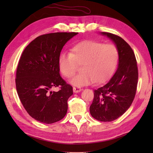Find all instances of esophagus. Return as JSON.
<instances>
[{
	"mask_svg": "<svg viewBox=\"0 0 153 153\" xmlns=\"http://www.w3.org/2000/svg\"><path fill=\"white\" fill-rule=\"evenodd\" d=\"M82 90V89L79 88V87H73V91L74 93H79Z\"/></svg>",
	"mask_w": 153,
	"mask_h": 153,
	"instance_id": "34e87169",
	"label": "esophagus"
}]
</instances>
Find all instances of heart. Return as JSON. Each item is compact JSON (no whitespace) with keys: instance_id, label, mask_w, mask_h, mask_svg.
Returning <instances> with one entry per match:
<instances>
[{"instance_id":"1","label":"heart","mask_w":153,"mask_h":153,"mask_svg":"<svg viewBox=\"0 0 153 153\" xmlns=\"http://www.w3.org/2000/svg\"><path fill=\"white\" fill-rule=\"evenodd\" d=\"M118 59V51L114 45L87 41L75 45L70 54H61L58 68L63 76L70 78L76 73L77 65H82V72L70 81L72 85L81 87L108 80L114 73Z\"/></svg>"}]
</instances>
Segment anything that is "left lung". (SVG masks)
I'll list each match as a JSON object with an SVG mask.
<instances>
[{"label":"left lung","mask_w":153,"mask_h":153,"mask_svg":"<svg viewBox=\"0 0 153 153\" xmlns=\"http://www.w3.org/2000/svg\"><path fill=\"white\" fill-rule=\"evenodd\" d=\"M100 34L109 38L118 48V66L109 82L94 91L89 110L93 118L99 121L111 122L130 107L137 89L138 70L134 51L122 38L106 32Z\"/></svg>","instance_id":"left-lung-1"}]
</instances>
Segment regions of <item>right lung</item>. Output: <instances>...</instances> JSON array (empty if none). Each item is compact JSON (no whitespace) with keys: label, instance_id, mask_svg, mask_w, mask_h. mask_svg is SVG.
I'll list each match as a JSON object with an SVG mask.
<instances>
[{"label":"right lung","instance_id":"right-lung-1","mask_svg":"<svg viewBox=\"0 0 153 153\" xmlns=\"http://www.w3.org/2000/svg\"><path fill=\"white\" fill-rule=\"evenodd\" d=\"M78 33H53L35 38L19 59L16 71V90L20 101L32 118L45 123L62 119L68 110L72 87L62 78L58 58L67 42ZM61 86L58 92H52Z\"/></svg>","mask_w":153,"mask_h":153}]
</instances>
